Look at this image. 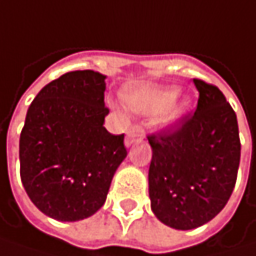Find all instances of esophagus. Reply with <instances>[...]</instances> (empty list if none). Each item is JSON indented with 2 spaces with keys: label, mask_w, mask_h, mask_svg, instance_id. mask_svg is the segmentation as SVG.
Returning a JSON list of instances; mask_svg holds the SVG:
<instances>
[{
  "label": "esophagus",
  "mask_w": 256,
  "mask_h": 256,
  "mask_svg": "<svg viewBox=\"0 0 256 256\" xmlns=\"http://www.w3.org/2000/svg\"><path fill=\"white\" fill-rule=\"evenodd\" d=\"M144 136H145L144 128H140V126H138V124H136V126H132V128L128 130V134H126V145L130 146L132 144L142 140Z\"/></svg>",
  "instance_id": "34e87169"
}]
</instances>
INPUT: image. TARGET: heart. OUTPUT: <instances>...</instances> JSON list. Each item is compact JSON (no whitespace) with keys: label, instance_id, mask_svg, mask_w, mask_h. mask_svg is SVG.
<instances>
[{"label":"heart","instance_id":"obj_1","mask_svg":"<svg viewBox=\"0 0 256 256\" xmlns=\"http://www.w3.org/2000/svg\"><path fill=\"white\" fill-rule=\"evenodd\" d=\"M176 88H154V86H130L124 92L128 106L140 114H161L162 126L178 123L190 110V98L177 96Z\"/></svg>","mask_w":256,"mask_h":256}]
</instances>
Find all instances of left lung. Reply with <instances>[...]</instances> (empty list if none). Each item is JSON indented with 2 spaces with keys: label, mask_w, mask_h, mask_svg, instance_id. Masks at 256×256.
<instances>
[{
  "label": "left lung",
  "mask_w": 256,
  "mask_h": 256,
  "mask_svg": "<svg viewBox=\"0 0 256 256\" xmlns=\"http://www.w3.org/2000/svg\"><path fill=\"white\" fill-rule=\"evenodd\" d=\"M194 114L148 136L152 148L150 198L155 217L177 230L211 221L232 195L240 162L236 112L220 89L194 79Z\"/></svg>",
  "instance_id": "left-lung-1"
}]
</instances>
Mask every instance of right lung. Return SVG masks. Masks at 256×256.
<instances>
[{
	"mask_svg": "<svg viewBox=\"0 0 256 256\" xmlns=\"http://www.w3.org/2000/svg\"><path fill=\"white\" fill-rule=\"evenodd\" d=\"M105 76L68 72L40 89L20 133V177L45 216L79 221L104 205L126 158L124 134L104 128Z\"/></svg>",
	"mask_w": 256,
	"mask_h": 256,
	"instance_id": "1",
	"label": "right lung"
}]
</instances>
